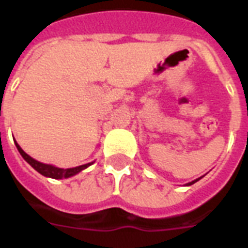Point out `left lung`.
Here are the masks:
<instances>
[{
    "label": "left lung",
    "instance_id": "1",
    "mask_svg": "<svg viewBox=\"0 0 248 248\" xmlns=\"http://www.w3.org/2000/svg\"><path fill=\"white\" fill-rule=\"evenodd\" d=\"M200 179H201V177H200ZM200 179H197V180H200ZM197 180L192 181V183H189V184H186V185H192V184H194V183H196V181H197Z\"/></svg>",
    "mask_w": 248,
    "mask_h": 248
}]
</instances>
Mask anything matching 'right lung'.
Segmentation results:
<instances>
[{"mask_svg": "<svg viewBox=\"0 0 248 248\" xmlns=\"http://www.w3.org/2000/svg\"><path fill=\"white\" fill-rule=\"evenodd\" d=\"M15 145H16L17 151H19V153L21 155V157H23V158H24L29 165L32 166L33 169L36 170V171H38L41 175H44V176H47V177H52V179H63V177L67 179V177L73 176V175H76V173H78L79 171H82L83 169H86L87 166H90V163H87V165L73 167V169L64 170V169H59V167H55V166L45 165V163L38 162V161H36V159H33L32 157H29V155H27V153H25L20 147H19V144L17 143H15Z\"/></svg>", "mask_w": 248, "mask_h": 248, "instance_id": "1", "label": "right lung"}]
</instances>
